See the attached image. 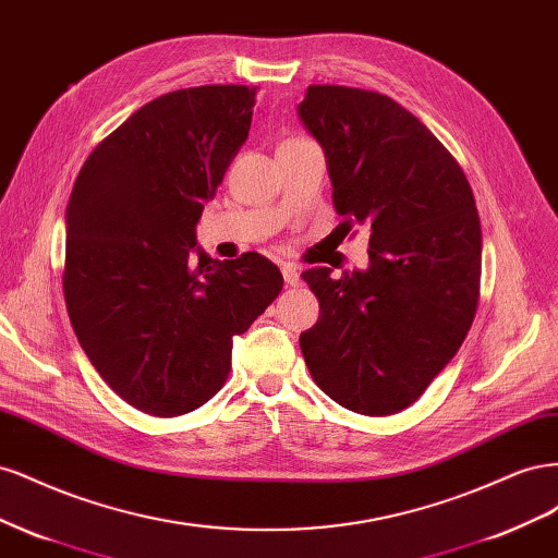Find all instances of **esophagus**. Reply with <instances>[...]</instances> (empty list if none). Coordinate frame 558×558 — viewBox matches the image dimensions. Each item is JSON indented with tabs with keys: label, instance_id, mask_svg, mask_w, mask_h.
Here are the masks:
<instances>
[{
	"label": "esophagus",
	"instance_id": "esophagus-1",
	"mask_svg": "<svg viewBox=\"0 0 558 558\" xmlns=\"http://www.w3.org/2000/svg\"><path fill=\"white\" fill-rule=\"evenodd\" d=\"M281 272H283V279H286V283H291V286H300V272H298V267L293 265V263H283V267H281Z\"/></svg>",
	"mask_w": 558,
	"mask_h": 558
}]
</instances>
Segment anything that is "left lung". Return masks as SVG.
<instances>
[{
    "instance_id": "8db88e82",
    "label": "left lung",
    "mask_w": 558,
    "mask_h": 558,
    "mask_svg": "<svg viewBox=\"0 0 558 558\" xmlns=\"http://www.w3.org/2000/svg\"><path fill=\"white\" fill-rule=\"evenodd\" d=\"M302 125L326 154L335 209L369 228V265L340 279L312 267L320 302L300 349L342 408L396 414L456 356L477 312L482 228L463 170L391 97L310 86Z\"/></svg>"
}]
</instances>
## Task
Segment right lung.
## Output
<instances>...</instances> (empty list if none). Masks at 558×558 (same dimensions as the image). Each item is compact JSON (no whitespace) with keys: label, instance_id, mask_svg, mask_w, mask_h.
I'll return each mask as SVG.
<instances>
[{"label":"right lung","instance_id":"obj_1","mask_svg":"<svg viewBox=\"0 0 558 558\" xmlns=\"http://www.w3.org/2000/svg\"><path fill=\"white\" fill-rule=\"evenodd\" d=\"M256 88L199 86L134 111L83 162L66 205L64 300L113 391L154 416L205 404L232 337L281 293L260 253L214 260L195 228L248 137Z\"/></svg>","mask_w":558,"mask_h":558}]
</instances>
